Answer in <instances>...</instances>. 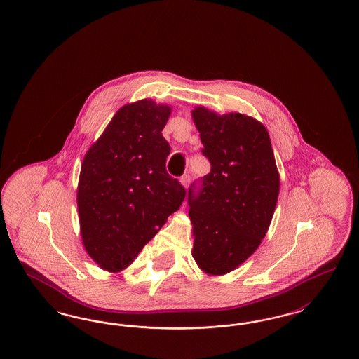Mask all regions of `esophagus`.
I'll return each mask as SVG.
<instances>
[{
    "label": "esophagus",
    "instance_id": "obj_1",
    "mask_svg": "<svg viewBox=\"0 0 359 359\" xmlns=\"http://www.w3.org/2000/svg\"><path fill=\"white\" fill-rule=\"evenodd\" d=\"M180 183H182L184 187L187 188L188 186H189V183H191V177H189V175H184V176H182Z\"/></svg>",
    "mask_w": 359,
    "mask_h": 359
}]
</instances>
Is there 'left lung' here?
Segmentation results:
<instances>
[{
  "instance_id": "obj_1",
  "label": "left lung",
  "mask_w": 359,
  "mask_h": 359,
  "mask_svg": "<svg viewBox=\"0 0 359 359\" xmlns=\"http://www.w3.org/2000/svg\"><path fill=\"white\" fill-rule=\"evenodd\" d=\"M202 154L211 171L188 189L192 257L212 276L229 273L256 252L272 222L280 176L266 128L253 117L195 107Z\"/></svg>"
}]
</instances>
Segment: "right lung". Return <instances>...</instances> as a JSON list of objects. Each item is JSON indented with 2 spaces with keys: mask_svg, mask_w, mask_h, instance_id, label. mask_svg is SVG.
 I'll use <instances>...</instances> for the list:
<instances>
[{
  "mask_svg": "<svg viewBox=\"0 0 359 359\" xmlns=\"http://www.w3.org/2000/svg\"><path fill=\"white\" fill-rule=\"evenodd\" d=\"M170 114V106L151 100L125 104L83 158L81 236L104 271L128 268L186 198L165 170L171 147L161 132Z\"/></svg>",
  "mask_w": 359,
  "mask_h": 359,
  "instance_id": "add662e5",
  "label": "right lung"
}]
</instances>
